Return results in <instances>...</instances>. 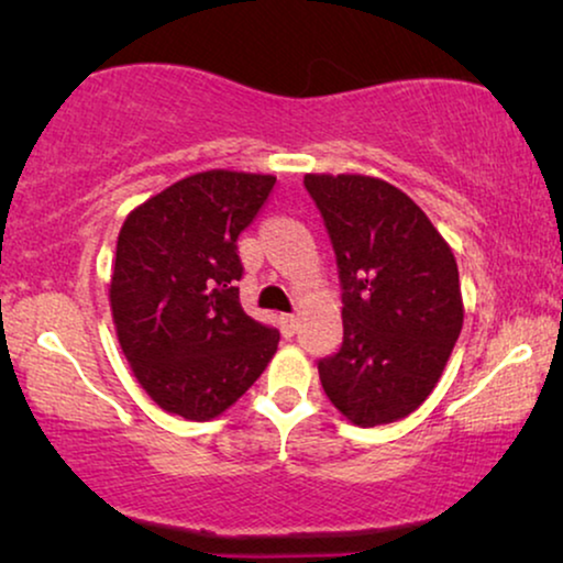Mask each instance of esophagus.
Segmentation results:
<instances>
[{"instance_id":"1","label":"esophagus","mask_w":563,"mask_h":563,"mask_svg":"<svg viewBox=\"0 0 563 563\" xmlns=\"http://www.w3.org/2000/svg\"><path fill=\"white\" fill-rule=\"evenodd\" d=\"M297 325H299L297 314H282V318H279V328H282V333L287 335V338H291V335L297 333Z\"/></svg>"}]
</instances>
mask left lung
Returning a JSON list of instances; mask_svg holds the SVG:
<instances>
[{"mask_svg":"<svg viewBox=\"0 0 563 563\" xmlns=\"http://www.w3.org/2000/svg\"><path fill=\"white\" fill-rule=\"evenodd\" d=\"M343 287V345L318 364L353 426L407 418L441 379L464 325L459 266L428 214L389 181L307 174Z\"/></svg>","mask_w":563,"mask_h":563,"instance_id":"1","label":"left lung"}]
</instances>
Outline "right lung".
I'll return each instance as SVG.
<instances>
[{
	"label": "right lung",
	"mask_w": 563,
	"mask_h": 563,
	"mask_svg": "<svg viewBox=\"0 0 563 563\" xmlns=\"http://www.w3.org/2000/svg\"><path fill=\"white\" fill-rule=\"evenodd\" d=\"M276 176L212 168L145 199L122 222L110 279L120 349L161 410L212 420L274 358L279 333L243 312L238 235Z\"/></svg>",
	"instance_id": "1"
}]
</instances>
